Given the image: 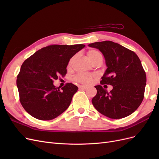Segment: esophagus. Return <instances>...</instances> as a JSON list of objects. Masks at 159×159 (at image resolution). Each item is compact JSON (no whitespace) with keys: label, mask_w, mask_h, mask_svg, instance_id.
<instances>
[{"label":"esophagus","mask_w":159,"mask_h":159,"mask_svg":"<svg viewBox=\"0 0 159 159\" xmlns=\"http://www.w3.org/2000/svg\"><path fill=\"white\" fill-rule=\"evenodd\" d=\"M80 89H88V87H87V86H85V85H80Z\"/></svg>","instance_id":"1"}]
</instances>
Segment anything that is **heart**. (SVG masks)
<instances>
[{
    "instance_id": "heart-1",
    "label": "heart",
    "mask_w": 159,
    "mask_h": 159,
    "mask_svg": "<svg viewBox=\"0 0 159 159\" xmlns=\"http://www.w3.org/2000/svg\"><path fill=\"white\" fill-rule=\"evenodd\" d=\"M88 58L90 60V61L92 62H94L95 61L99 60V59H103V56L102 53L99 52L97 50H90L88 52ZM75 56L72 57L71 58L70 60L68 62V67L69 68H70L73 65L74 61L75 60ZM95 78V74H78L77 75L75 76V80L78 81L81 84H90L91 81H93V80Z\"/></svg>"
}]
</instances>
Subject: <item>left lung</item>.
Instances as JSON below:
<instances>
[{
	"mask_svg": "<svg viewBox=\"0 0 159 159\" xmlns=\"http://www.w3.org/2000/svg\"><path fill=\"white\" fill-rule=\"evenodd\" d=\"M89 47L103 54L107 68L100 81L113 86L107 92L95 86L97 94L91 100L98 111L111 119L129 116L139 107L145 93L147 77L140 59L134 52L112 41L91 43Z\"/></svg>",
	"mask_w": 159,
	"mask_h": 159,
	"instance_id": "left-lung-1",
	"label": "left lung"
}]
</instances>
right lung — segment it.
I'll return each instance as SVG.
<instances>
[{"label": "right lung", "mask_w": 159, "mask_h": 159, "mask_svg": "<svg viewBox=\"0 0 159 159\" xmlns=\"http://www.w3.org/2000/svg\"><path fill=\"white\" fill-rule=\"evenodd\" d=\"M85 46L50 45L23 62L16 85L20 103L31 116L44 121L52 120L68 108L78 88L67 83L60 89L53 82L59 76L66 75L70 58Z\"/></svg>", "instance_id": "obj_1"}]
</instances>
